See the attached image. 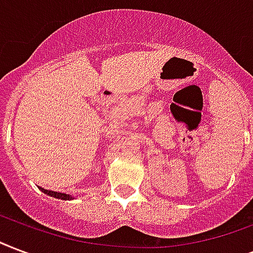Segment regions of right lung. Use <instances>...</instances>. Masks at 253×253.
<instances>
[{
    "label": "right lung",
    "mask_w": 253,
    "mask_h": 253,
    "mask_svg": "<svg viewBox=\"0 0 253 253\" xmlns=\"http://www.w3.org/2000/svg\"><path fill=\"white\" fill-rule=\"evenodd\" d=\"M40 190H41L43 194H46V195L53 196V198H57V199H62V200H71V199H73V196L67 195V194H62V192H55V191L45 190V188H42V187H40Z\"/></svg>",
    "instance_id": "right-lung-1"
}]
</instances>
